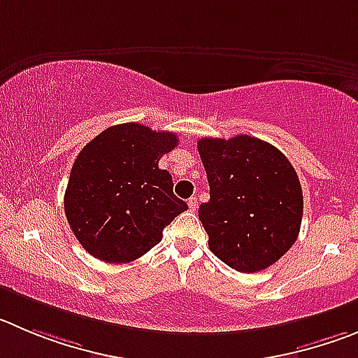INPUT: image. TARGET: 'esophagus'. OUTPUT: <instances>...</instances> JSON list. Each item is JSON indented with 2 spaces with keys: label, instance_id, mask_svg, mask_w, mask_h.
<instances>
[{
  "label": "esophagus",
  "instance_id": "obj_1",
  "mask_svg": "<svg viewBox=\"0 0 358 358\" xmlns=\"http://www.w3.org/2000/svg\"><path fill=\"white\" fill-rule=\"evenodd\" d=\"M187 205H189L190 212H196V210H198V198H196V196H192V198L187 201Z\"/></svg>",
  "mask_w": 358,
  "mask_h": 358
}]
</instances>
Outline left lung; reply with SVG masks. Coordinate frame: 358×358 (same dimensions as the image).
Wrapping results in <instances>:
<instances>
[{"instance_id":"1","label":"left lung","mask_w":358,"mask_h":358,"mask_svg":"<svg viewBox=\"0 0 358 358\" xmlns=\"http://www.w3.org/2000/svg\"><path fill=\"white\" fill-rule=\"evenodd\" d=\"M198 152L210 185L199 220L213 255L238 272L268 268L299 236L303 196L282 152L252 136L205 138Z\"/></svg>"}]
</instances>
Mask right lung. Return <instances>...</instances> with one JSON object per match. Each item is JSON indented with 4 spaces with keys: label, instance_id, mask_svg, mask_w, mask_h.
I'll return each mask as SVG.
<instances>
[{
    "label": "right lung",
    "instance_id": "obj_1",
    "mask_svg": "<svg viewBox=\"0 0 358 358\" xmlns=\"http://www.w3.org/2000/svg\"><path fill=\"white\" fill-rule=\"evenodd\" d=\"M178 143L173 132L122 123L100 132L70 171L65 215L73 235L100 262L129 263L162 240V229L187 210L173 178L159 168Z\"/></svg>",
    "mask_w": 358,
    "mask_h": 358
}]
</instances>
